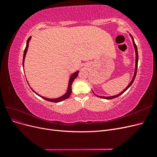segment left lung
<instances>
[{"instance_id":"8db88e82","label":"left lung","mask_w":157,"mask_h":157,"mask_svg":"<svg viewBox=\"0 0 157 157\" xmlns=\"http://www.w3.org/2000/svg\"><path fill=\"white\" fill-rule=\"evenodd\" d=\"M130 36H131V37H132V41H133V44H134V48H135V51H136V68H135V72H134V77H133V78H132V81L130 82V83L128 84V86L124 90H123L122 92H121L120 94H117V95H116V96H109V97H105V96H98V95H96V96H98V97H99V98H103V99H113V98H117V97H118V96H120L121 94H122L123 93H124L126 90H127L128 88H130V86H131V85L132 84V83H133V82H134V79H135V78H136V73H137V63H138V52H137V46H136V43H135V42H134V39H133V37H132V36L130 35ZM93 93L94 94V92H93Z\"/></svg>"}]
</instances>
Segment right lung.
Returning <instances> with one entry per match:
<instances>
[{
    "mask_svg": "<svg viewBox=\"0 0 157 157\" xmlns=\"http://www.w3.org/2000/svg\"><path fill=\"white\" fill-rule=\"evenodd\" d=\"M31 39V36H30V37L29 38V39H28L27 41L26 47H25V48L24 53H23V66H24V60H25V55H26V53H27V52L28 47H29V41H30ZM78 72H79L78 71H76L75 73H74L71 76L70 79H69V85H68V89H67V92H66V93L63 95V96H61V97H59V98H55V99H49V98H45V97H43V96H40L39 94H36V92L34 91V90H33L32 88H31V90H32L36 94H37L38 96H39L40 98L44 99L45 100H47V101H50V102H55V103H58V102L62 101L65 100V99H67V98L71 96V92H72V88H71V86H72V84H73V82L74 81V80H75L76 78L77 77V76H78Z\"/></svg>",
    "mask_w": 157,
    "mask_h": 157,
    "instance_id": "1",
    "label": "right lung"
}]
</instances>
